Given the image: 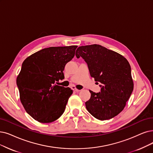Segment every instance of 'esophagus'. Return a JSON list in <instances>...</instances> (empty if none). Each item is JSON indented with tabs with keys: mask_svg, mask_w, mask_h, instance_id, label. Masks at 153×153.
Wrapping results in <instances>:
<instances>
[{
	"mask_svg": "<svg viewBox=\"0 0 153 153\" xmlns=\"http://www.w3.org/2000/svg\"><path fill=\"white\" fill-rule=\"evenodd\" d=\"M71 88H72V90H73L76 91H80V90H78V88H76L75 86H72V87H71Z\"/></svg>",
	"mask_w": 153,
	"mask_h": 153,
	"instance_id": "1",
	"label": "esophagus"
}]
</instances>
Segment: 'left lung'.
Instances as JSON below:
<instances>
[{
  "mask_svg": "<svg viewBox=\"0 0 153 153\" xmlns=\"http://www.w3.org/2000/svg\"><path fill=\"white\" fill-rule=\"evenodd\" d=\"M76 56L85 60L91 76L102 83L100 92L90 90V99L85 102L87 111L100 120L117 115L125 107L134 88L128 61L121 54L99 45L78 47Z\"/></svg>",
  "mask_w": 153,
  "mask_h": 153,
  "instance_id": "8db88e82",
  "label": "left lung"
}]
</instances>
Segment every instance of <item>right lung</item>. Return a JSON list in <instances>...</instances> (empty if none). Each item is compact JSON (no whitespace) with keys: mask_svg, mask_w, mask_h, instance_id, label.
Instances as JSON below:
<instances>
[{"mask_svg":"<svg viewBox=\"0 0 153 153\" xmlns=\"http://www.w3.org/2000/svg\"><path fill=\"white\" fill-rule=\"evenodd\" d=\"M77 46L42 49L24 61L17 77L20 100L26 111L41 123L57 120L65 110L73 90L55 83L65 78L66 64Z\"/></svg>","mask_w":153,"mask_h":153,"instance_id":"1","label":"right lung"}]
</instances>
